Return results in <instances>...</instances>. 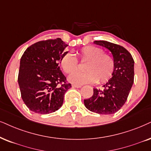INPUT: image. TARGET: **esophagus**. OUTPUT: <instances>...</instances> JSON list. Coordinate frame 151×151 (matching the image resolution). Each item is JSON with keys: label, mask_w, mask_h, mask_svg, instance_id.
I'll return each mask as SVG.
<instances>
[{"label": "esophagus", "mask_w": 151, "mask_h": 151, "mask_svg": "<svg viewBox=\"0 0 151 151\" xmlns=\"http://www.w3.org/2000/svg\"><path fill=\"white\" fill-rule=\"evenodd\" d=\"M73 88H79L81 87V86H79V85H76V84H73L72 86Z\"/></svg>", "instance_id": "1"}]
</instances>
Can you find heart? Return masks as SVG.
I'll list each match as a JSON object with an SVG mask.
<instances>
[{
	"mask_svg": "<svg viewBox=\"0 0 151 151\" xmlns=\"http://www.w3.org/2000/svg\"><path fill=\"white\" fill-rule=\"evenodd\" d=\"M80 58L88 63L85 66L86 72H76L70 75L68 79L75 84L95 83L100 81L104 83L112 76L114 70V59L109 55L104 53L100 47L86 46L78 52ZM60 65L67 74H72L77 70L78 61L74 54L68 53L60 60Z\"/></svg>",
	"mask_w": 151,
	"mask_h": 151,
	"instance_id": "1",
	"label": "heart"
}]
</instances>
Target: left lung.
Here are the masks:
<instances>
[{
	"label": "left lung",
	"instance_id": "8db88e82",
	"mask_svg": "<svg viewBox=\"0 0 151 151\" xmlns=\"http://www.w3.org/2000/svg\"><path fill=\"white\" fill-rule=\"evenodd\" d=\"M95 45L109 49L113 56L114 70L112 77L103 86L104 89L93 88L91 98L84 100L88 109L99 114H113L124 105L134 83V61L126 49L121 45L100 40Z\"/></svg>",
	"mask_w": 151,
	"mask_h": 151
}]
</instances>
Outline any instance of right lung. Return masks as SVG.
<instances>
[{"instance_id":"add662e5","label":"right lung","mask_w":151,"mask_h":151,"mask_svg":"<svg viewBox=\"0 0 151 151\" xmlns=\"http://www.w3.org/2000/svg\"><path fill=\"white\" fill-rule=\"evenodd\" d=\"M66 45L60 38L40 41L30 46L20 60L18 83L24 102L37 114H51L59 109L64 95L71 88L63 83L66 78L59 64Z\"/></svg>"}]
</instances>
